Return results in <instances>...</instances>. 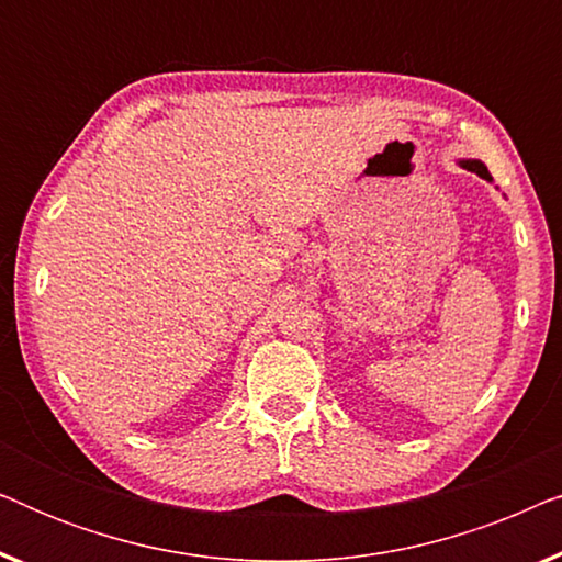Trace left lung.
Wrapping results in <instances>:
<instances>
[{"mask_svg":"<svg viewBox=\"0 0 562 562\" xmlns=\"http://www.w3.org/2000/svg\"><path fill=\"white\" fill-rule=\"evenodd\" d=\"M460 166L463 168H468V171H473V173H479L481 179H486V181H491V173H488V168L481 164V160H475V158H468V160H460Z\"/></svg>","mask_w":562,"mask_h":562,"instance_id":"left-lung-1","label":"left lung"}]
</instances>
